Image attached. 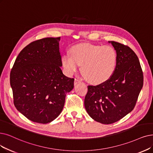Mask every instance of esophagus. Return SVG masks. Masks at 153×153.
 <instances>
[{
	"label": "esophagus",
	"mask_w": 153,
	"mask_h": 153,
	"mask_svg": "<svg viewBox=\"0 0 153 153\" xmlns=\"http://www.w3.org/2000/svg\"><path fill=\"white\" fill-rule=\"evenodd\" d=\"M80 82H81V81H80V80H78V79H77V78H75V81H74V85H77L78 83H80Z\"/></svg>",
	"instance_id": "1"
}]
</instances>
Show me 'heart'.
<instances>
[{"instance_id":"b5f03b06","label":"heart","mask_w":153,"mask_h":153,"mask_svg":"<svg viewBox=\"0 0 153 153\" xmlns=\"http://www.w3.org/2000/svg\"><path fill=\"white\" fill-rule=\"evenodd\" d=\"M71 56L64 54L62 63L67 74L71 75L82 65V71L87 80L100 84L111 78L117 66V56L110 46L80 44L70 50Z\"/></svg>"}]
</instances>
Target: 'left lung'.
Returning a JSON list of instances; mask_svg holds the SVG:
<instances>
[{"label": "left lung", "instance_id": "8db88e82", "mask_svg": "<svg viewBox=\"0 0 153 153\" xmlns=\"http://www.w3.org/2000/svg\"><path fill=\"white\" fill-rule=\"evenodd\" d=\"M108 42L117 53L115 70L105 82L88 85L84 100L88 115L103 124L114 123L131 112L143 86V73L136 53L119 42Z\"/></svg>", "mask_w": 153, "mask_h": 153}]
</instances>
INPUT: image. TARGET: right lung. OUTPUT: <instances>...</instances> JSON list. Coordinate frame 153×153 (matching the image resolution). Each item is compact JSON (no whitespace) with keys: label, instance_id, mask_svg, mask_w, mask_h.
Listing matches in <instances>:
<instances>
[{"label":"right lung","instance_id":"1","mask_svg":"<svg viewBox=\"0 0 153 153\" xmlns=\"http://www.w3.org/2000/svg\"><path fill=\"white\" fill-rule=\"evenodd\" d=\"M60 38L30 42L17 56L10 74L14 103L29 120L47 124L58 117L74 79L62 72Z\"/></svg>","mask_w":153,"mask_h":153}]
</instances>
